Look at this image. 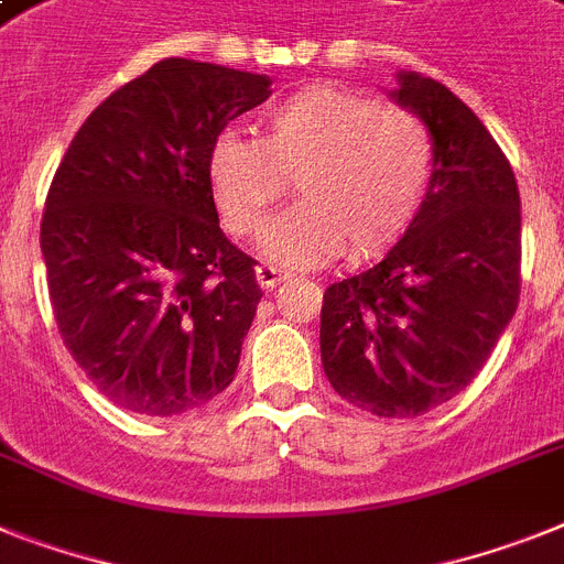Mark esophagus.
Wrapping results in <instances>:
<instances>
[{
    "mask_svg": "<svg viewBox=\"0 0 564 564\" xmlns=\"http://www.w3.org/2000/svg\"><path fill=\"white\" fill-rule=\"evenodd\" d=\"M254 274H258V283L263 286V290H274L278 283L290 281L292 278L290 272H283V269L278 267H269V263H260V267L254 269Z\"/></svg>",
    "mask_w": 564,
    "mask_h": 564,
    "instance_id": "esophagus-1",
    "label": "esophagus"
}]
</instances>
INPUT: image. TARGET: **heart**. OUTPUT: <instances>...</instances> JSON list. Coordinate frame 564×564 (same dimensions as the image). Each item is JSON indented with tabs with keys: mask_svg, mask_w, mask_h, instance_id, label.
Instances as JSON below:
<instances>
[{
	"mask_svg": "<svg viewBox=\"0 0 564 564\" xmlns=\"http://www.w3.org/2000/svg\"><path fill=\"white\" fill-rule=\"evenodd\" d=\"M260 137L224 131L209 149L217 209L238 238L260 240L290 194L267 252L295 267L384 252L410 229L430 188L435 140L419 113L381 99L310 85L274 102Z\"/></svg>",
	"mask_w": 564,
	"mask_h": 564,
	"instance_id": "heart-1",
	"label": "heart"
}]
</instances>
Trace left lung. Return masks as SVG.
<instances>
[{"label": "left lung", "instance_id": "left-lung-1", "mask_svg": "<svg viewBox=\"0 0 564 564\" xmlns=\"http://www.w3.org/2000/svg\"><path fill=\"white\" fill-rule=\"evenodd\" d=\"M395 102L435 140L430 188L381 263L333 283L321 361L340 399L415 419L479 376L519 306L522 212L505 151L442 83L406 70Z\"/></svg>", "mask_w": 564, "mask_h": 564}]
</instances>
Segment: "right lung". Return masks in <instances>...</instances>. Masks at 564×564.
I'll use <instances>...</instances> for the list:
<instances>
[{
	"label": "right lung",
	"mask_w": 564,
	"mask_h": 564,
	"mask_svg": "<svg viewBox=\"0 0 564 564\" xmlns=\"http://www.w3.org/2000/svg\"><path fill=\"white\" fill-rule=\"evenodd\" d=\"M269 85L160 59L94 108L51 180L40 243L56 329L122 410L192 413L235 378L263 292L220 229L206 160Z\"/></svg>",
	"instance_id": "right-lung-1"
}]
</instances>
